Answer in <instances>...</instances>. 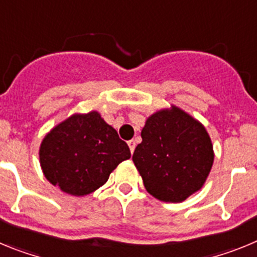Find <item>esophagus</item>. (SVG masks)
<instances>
[{"mask_svg":"<svg viewBox=\"0 0 257 257\" xmlns=\"http://www.w3.org/2000/svg\"><path fill=\"white\" fill-rule=\"evenodd\" d=\"M127 144H128V148H130L131 153H134V151H135V147H136L135 140H128V142H127Z\"/></svg>","mask_w":257,"mask_h":257,"instance_id":"1","label":"esophagus"}]
</instances>
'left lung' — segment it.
Masks as SVG:
<instances>
[{"instance_id":"8db88e82","label":"left lung","mask_w":257,"mask_h":257,"mask_svg":"<svg viewBox=\"0 0 257 257\" xmlns=\"http://www.w3.org/2000/svg\"><path fill=\"white\" fill-rule=\"evenodd\" d=\"M134 152L145 189L163 202H183L202 188L213 163L210 136L197 119L172 106L147 119Z\"/></svg>"}]
</instances>
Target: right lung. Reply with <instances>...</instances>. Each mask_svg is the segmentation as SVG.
<instances>
[{
    "mask_svg": "<svg viewBox=\"0 0 257 257\" xmlns=\"http://www.w3.org/2000/svg\"><path fill=\"white\" fill-rule=\"evenodd\" d=\"M130 157L128 145L97 112L67 118L45 136L40 148L45 178L77 197L104 185L110 172Z\"/></svg>",
    "mask_w": 257,
    "mask_h": 257,
    "instance_id": "right-lung-1",
    "label": "right lung"
}]
</instances>
